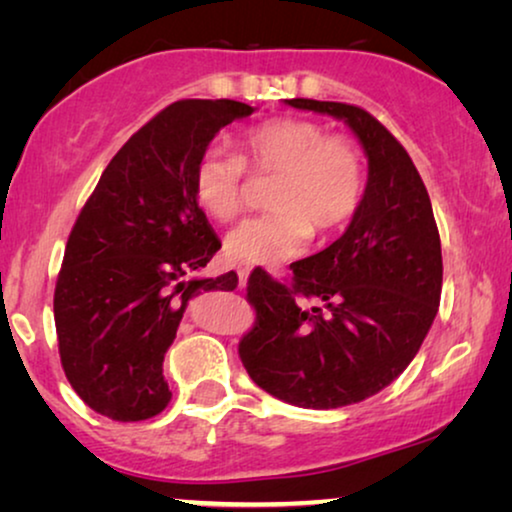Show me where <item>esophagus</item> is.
<instances>
[{
    "label": "esophagus",
    "instance_id": "esophagus-1",
    "mask_svg": "<svg viewBox=\"0 0 512 512\" xmlns=\"http://www.w3.org/2000/svg\"><path fill=\"white\" fill-rule=\"evenodd\" d=\"M249 268L247 265H240V268H237V277H240V286L244 289V286H247V279H249Z\"/></svg>",
    "mask_w": 512,
    "mask_h": 512
}]
</instances>
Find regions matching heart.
Listing matches in <instances>:
<instances>
[{"label": "heart", "mask_w": 512, "mask_h": 512, "mask_svg": "<svg viewBox=\"0 0 512 512\" xmlns=\"http://www.w3.org/2000/svg\"><path fill=\"white\" fill-rule=\"evenodd\" d=\"M244 167L254 177H277L268 195L275 212L244 219L226 235L223 254L237 265L277 268L300 256L312 228H340L363 193V163L349 139L326 137L319 123L305 118H275L244 132L240 156L223 149L200 156L193 193L209 219L230 221L240 212Z\"/></svg>", "instance_id": "b5f03b06"}]
</instances>
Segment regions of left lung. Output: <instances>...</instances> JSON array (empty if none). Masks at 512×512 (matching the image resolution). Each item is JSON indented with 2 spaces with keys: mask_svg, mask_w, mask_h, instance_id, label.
I'll use <instances>...</instances> for the list:
<instances>
[{
  "mask_svg": "<svg viewBox=\"0 0 512 512\" xmlns=\"http://www.w3.org/2000/svg\"><path fill=\"white\" fill-rule=\"evenodd\" d=\"M286 104L345 123L368 158V181L345 233L291 265V286L249 277L256 324L240 359L270 396L331 410L375 396L410 366L438 314L443 254L424 181L380 121L342 102Z\"/></svg>",
  "mask_w": 512,
  "mask_h": 512,
  "instance_id": "1",
  "label": "left lung"
}]
</instances>
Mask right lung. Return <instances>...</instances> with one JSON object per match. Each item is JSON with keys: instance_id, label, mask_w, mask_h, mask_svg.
Returning <instances> with one entry per match:
<instances>
[{"instance_id": "right-lung-1", "label": "right lung", "mask_w": 512, "mask_h": 512, "mask_svg": "<svg viewBox=\"0 0 512 512\" xmlns=\"http://www.w3.org/2000/svg\"><path fill=\"white\" fill-rule=\"evenodd\" d=\"M235 100H181L111 158L67 240L53 314L60 361L83 403L116 422L165 410L163 361L188 300L233 291L235 272L193 277L221 249L193 193V170Z\"/></svg>"}]
</instances>
